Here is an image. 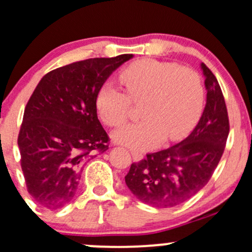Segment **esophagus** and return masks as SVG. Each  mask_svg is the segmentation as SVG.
I'll return each mask as SVG.
<instances>
[{"mask_svg":"<svg viewBox=\"0 0 252 252\" xmlns=\"http://www.w3.org/2000/svg\"><path fill=\"white\" fill-rule=\"evenodd\" d=\"M131 156H133L134 160H140L141 158H143V154L141 153H138V151H131Z\"/></svg>","mask_w":252,"mask_h":252,"instance_id":"34e87169","label":"esophagus"}]
</instances>
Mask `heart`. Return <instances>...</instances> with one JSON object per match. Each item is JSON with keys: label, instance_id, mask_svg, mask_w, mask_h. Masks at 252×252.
<instances>
[{"label": "heart", "instance_id": "heart-1", "mask_svg": "<svg viewBox=\"0 0 252 252\" xmlns=\"http://www.w3.org/2000/svg\"><path fill=\"white\" fill-rule=\"evenodd\" d=\"M126 93L113 82H104L96 94L99 119L117 126L128 117L131 102H140L143 119L113 133L117 143L138 150H151L163 138L176 140L196 123L203 106V87L196 71L173 63L143 59L119 74Z\"/></svg>", "mask_w": 252, "mask_h": 252}]
</instances>
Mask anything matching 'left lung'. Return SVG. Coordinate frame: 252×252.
<instances>
[{
	"label": "left lung",
	"instance_id": "obj_1",
	"mask_svg": "<svg viewBox=\"0 0 252 252\" xmlns=\"http://www.w3.org/2000/svg\"><path fill=\"white\" fill-rule=\"evenodd\" d=\"M201 67L207 102L196 128L181 143L131 163L126 176L131 193L149 206L170 208L198 193L224 153L229 135L225 101L213 72L203 63Z\"/></svg>",
	"mask_w": 252,
	"mask_h": 252
}]
</instances>
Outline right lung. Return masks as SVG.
Here are the masks:
<instances>
[{"mask_svg": "<svg viewBox=\"0 0 252 252\" xmlns=\"http://www.w3.org/2000/svg\"><path fill=\"white\" fill-rule=\"evenodd\" d=\"M133 58L76 61L44 75L24 109L18 134L27 189L48 209L74 198L85 162L108 149L96 94L114 70Z\"/></svg>", "mask_w": 252, "mask_h": 252, "instance_id": "1", "label": "right lung"}]
</instances>
